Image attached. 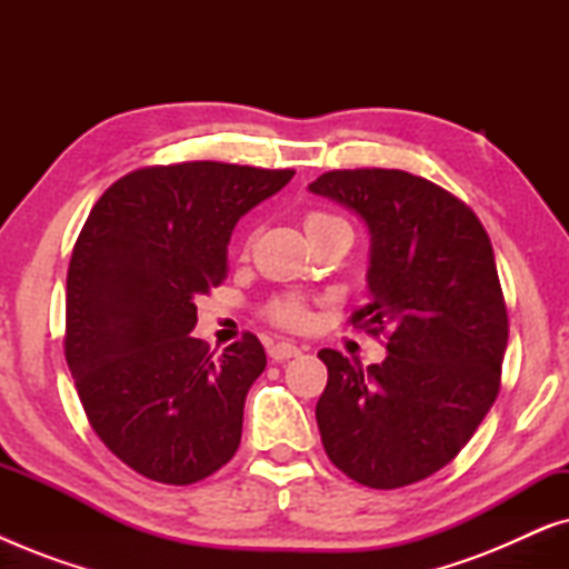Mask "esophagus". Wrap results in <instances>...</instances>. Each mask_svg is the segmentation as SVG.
I'll use <instances>...</instances> for the list:
<instances>
[{
    "label": "esophagus",
    "mask_w": 569,
    "mask_h": 569,
    "mask_svg": "<svg viewBox=\"0 0 569 569\" xmlns=\"http://www.w3.org/2000/svg\"><path fill=\"white\" fill-rule=\"evenodd\" d=\"M298 355H300V347L287 345V341H279V345L269 347L271 362H284V360H290V357H298Z\"/></svg>",
    "instance_id": "1"
}]
</instances>
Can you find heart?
Here are the masks:
<instances>
[{
	"instance_id": "b5f03b06",
	"label": "heart",
	"mask_w": 569,
	"mask_h": 569,
	"mask_svg": "<svg viewBox=\"0 0 569 569\" xmlns=\"http://www.w3.org/2000/svg\"><path fill=\"white\" fill-rule=\"evenodd\" d=\"M306 230L308 236H321V232H331V230L349 232V224L345 217L326 212V209H310L306 214ZM263 313H267L271 323L282 326V329H292V331L306 329L310 323V306L308 300L298 292H284V295H277V298H271Z\"/></svg>"
}]
</instances>
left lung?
Masks as SVG:
<instances>
[{"mask_svg":"<svg viewBox=\"0 0 569 569\" xmlns=\"http://www.w3.org/2000/svg\"><path fill=\"white\" fill-rule=\"evenodd\" d=\"M310 191L368 222L370 302L349 323L388 349L368 368L318 352L326 456L357 485H415L461 453L500 393L508 308L492 243L471 207L403 170H329Z\"/></svg>","mask_w":569,"mask_h":569,"instance_id":"left-lung-1","label":"left lung"}]
</instances>
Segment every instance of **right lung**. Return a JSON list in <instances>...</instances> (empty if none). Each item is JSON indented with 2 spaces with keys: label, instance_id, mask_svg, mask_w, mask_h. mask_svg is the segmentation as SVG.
Instances as JSON below:
<instances>
[{
  "label": "right lung",
  "instance_id": "add662e5",
  "mask_svg": "<svg viewBox=\"0 0 569 569\" xmlns=\"http://www.w3.org/2000/svg\"><path fill=\"white\" fill-rule=\"evenodd\" d=\"M295 176L191 160L131 170L90 209L67 271L64 357L88 422L129 469L193 485L236 456L267 368L246 331L220 357L191 337L228 277L236 222Z\"/></svg>",
  "mask_w": 569,
  "mask_h": 569
}]
</instances>
